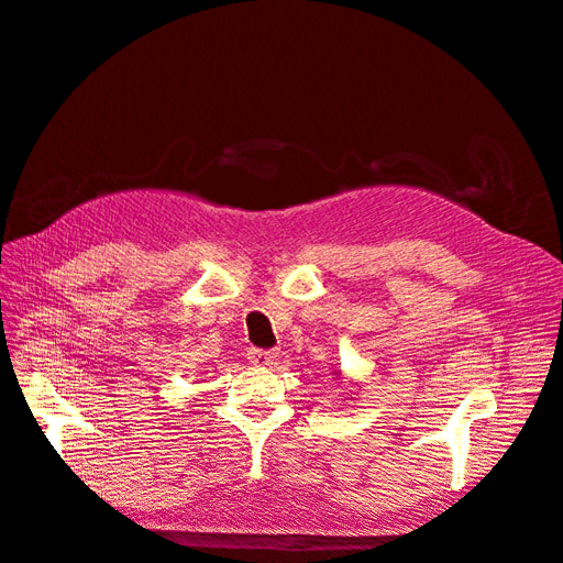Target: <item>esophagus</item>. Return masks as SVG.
Returning <instances> with one entry per match:
<instances>
[{"instance_id":"34e87169","label":"esophagus","mask_w":563,"mask_h":563,"mask_svg":"<svg viewBox=\"0 0 563 563\" xmlns=\"http://www.w3.org/2000/svg\"><path fill=\"white\" fill-rule=\"evenodd\" d=\"M247 358L256 367H266V365L273 363V358H276V351H271V349H250L247 351Z\"/></svg>"}]
</instances>
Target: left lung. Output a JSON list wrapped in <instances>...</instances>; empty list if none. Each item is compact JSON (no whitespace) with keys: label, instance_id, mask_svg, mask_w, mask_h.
Returning <instances> with one entry per match:
<instances>
[{"label":"left lung","instance_id":"8db88e82","mask_svg":"<svg viewBox=\"0 0 563 563\" xmlns=\"http://www.w3.org/2000/svg\"><path fill=\"white\" fill-rule=\"evenodd\" d=\"M334 375H336V377H340V375H342V373H340V371H334Z\"/></svg>","mask_w":563,"mask_h":563}]
</instances>
